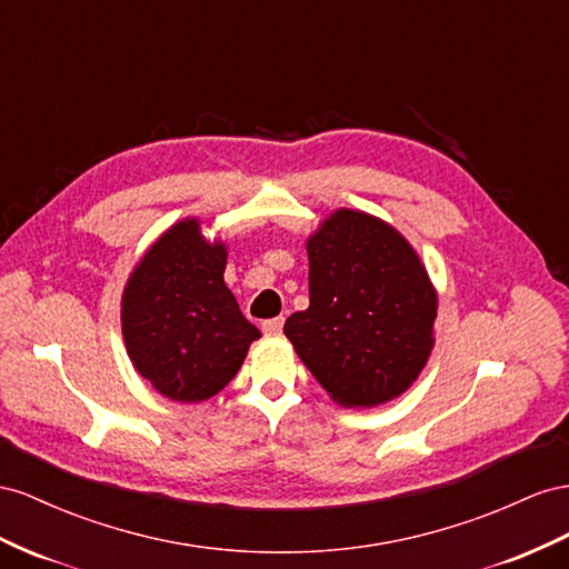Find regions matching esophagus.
<instances>
[{"mask_svg":"<svg viewBox=\"0 0 569 569\" xmlns=\"http://www.w3.org/2000/svg\"><path fill=\"white\" fill-rule=\"evenodd\" d=\"M262 329H264V333H281V329H283V317L267 319V321L262 323Z\"/></svg>","mask_w":569,"mask_h":569,"instance_id":"esophagus-1","label":"esophagus"}]
</instances>
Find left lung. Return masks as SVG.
Returning a JSON list of instances; mask_svg holds the SVG:
<instances>
[{
	"label": "left lung",
	"mask_w": 569,
	"mask_h": 569,
	"mask_svg": "<svg viewBox=\"0 0 569 569\" xmlns=\"http://www.w3.org/2000/svg\"><path fill=\"white\" fill-rule=\"evenodd\" d=\"M310 307L283 333L329 398L379 408L402 396L433 350L438 293L391 223L340 207L305 240Z\"/></svg>",
	"instance_id": "left-lung-1"
}]
</instances>
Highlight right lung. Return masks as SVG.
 <instances>
[{
    "instance_id": "obj_1",
    "label": "right lung",
    "mask_w": 569,
    "mask_h": 569,
    "mask_svg": "<svg viewBox=\"0 0 569 569\" xmlns=\"http://www.w3.org/2000/svg\"><path fill=\"white\" fill-rule=\"evenodd\" d=\"M229 248L186 217L138 259L121 296L126 352L154 391L176 402L217 396L262 336L223 283Z\"/></svg>"
}]
</instances>
